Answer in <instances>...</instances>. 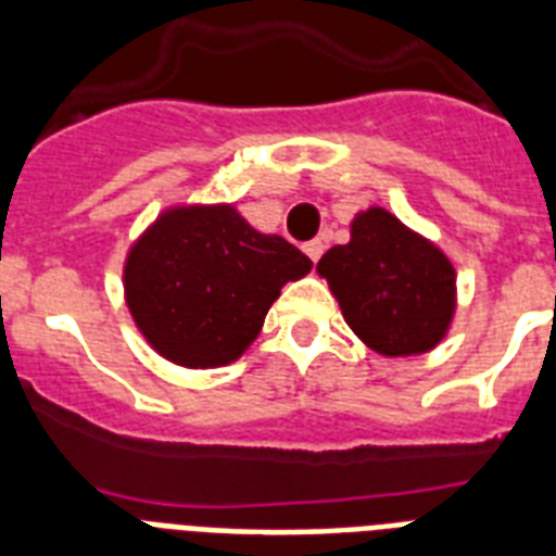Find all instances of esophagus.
Listing matches in <instances>:
<instances>
[{"instance_id": "1", "label": "esophagus", "mask_w": 556, "mask_h": 556, "mask_svg": "<svg viewBox=\"0 0 556 556\" xmlns=\"http://www.w3.org/2000/svg\"><path fill=\"white\" fill-rule=\"evenodd\" d=\"M303 251L308 253V260L317 265V262H320V256H323V251H326V242H323V239H312V242L303 244Z\"/></svg>"}]
</instances>
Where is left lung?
Masks as SVG:
<instances>
[{
	"label": "left lung",
	"instance_id": "left-lung-1",
	"mask_svg": "<svg viewBox=\"0 0 556 556\" xmlns=\"http://www.w3.org/2000/svg\"><path fill=\"white\" fill-rule=\"evenodd\" d=\"M343 317L378 355L430 352L456 308V270L432 242L392 213L371 207L355 218L349 244H334L320 262Z\"/></svg>",
	"mask_w": 556,
	"mask_h": 556
}]
</instances>
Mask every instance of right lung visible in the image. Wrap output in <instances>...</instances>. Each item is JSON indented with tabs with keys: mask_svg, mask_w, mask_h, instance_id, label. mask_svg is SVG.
I'll list each match as a JSON object with an SVG mask.
<instances>
[{
	"mask_svg": "<svg viewBox=\"0 0 556 556\" xmlns=\"http://www.w3.org/2000/svg\"><path fill=\"white\" fill-rule=\"evenodd\" d=\"M308 270L303 251L253 230L227 204L176 207L132 244L124 288L138 329L159 355L207 369L242 355L279 288Z\"/></svg>",
	"mask_w": 556,
	"mask_h": 556,
	"instance_id": "add662e5",
	"label": "right lung"
}]
</instances>
